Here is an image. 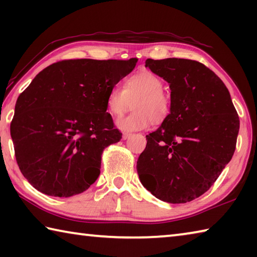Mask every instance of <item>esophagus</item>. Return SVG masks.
I'll return each mask as SVG.
<instances>
[{
	"label": "esophagus",
	"instance_id": "obj_1",
	"mask_svg": "<svg viewBox=\"0 0 257 257\" xmlns=\"http://www.w3.org/2000/svg\"><path fill=\"white\" fill-rule=\"evenodd\" d=\"M130 136H132V134H129V133H124V134L122 135V139H128Z\"/></svg>",
	"mask_w": 257,
	"mask_h": 257
}]
</instances>
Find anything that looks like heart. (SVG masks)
I'll return each mask as SVG.
<instances>
[{"instance_id": "b5f03b06", "label": "heart", "mask_w": 257, "mask_h": 257, "mask_svg": "<svg viewBox=\"0 0 257 257\" xmlns=\"http://www.w3.org/2000/svg\"><path fill=\"white\" fill-rule=\"evenodd\" d=\"M134 101V111L116 121L123 132L146 129L152 121L160 123L168 118L171 97L163 89V81L151 71H139L130 76L124 88L114 86L108 92L106 105L113 115L120 116L129 110Z\"/></svg>"}]
</instances>
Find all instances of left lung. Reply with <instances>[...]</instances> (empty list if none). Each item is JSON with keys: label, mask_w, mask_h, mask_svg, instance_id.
Segmentation results:
<instances>
[{"label": "left lung", "mask_w": 257, "mask_h": 257, "mask_svg": "<svg viewBox=\"0 0 257 257\" xmlns=\"http://www.w3.org/2000/svg\"><path fill=\"white\" fill-rule=\"evenodd\" d=\"M145 67L169 82L171 110L146 136L139 179L161 201L190 202L211 188L231 160L239 116L223 81L203 63L147 59Z\"/></svg>", "instance_id": "obj_1"}]
</instances>
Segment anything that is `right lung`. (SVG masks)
<instances>
[{
	"mask_svg": "<svg viewBox=\"0 0 257 257\" xmlns=\"http://www.w3.org/2000/svg\"><path fill=\"white\" fill-rule=\"evenodd\" d=\"M137 61H59L19 95L10 133L17 163L34 188L70 197L96 181L104 149L122 137L106 112L108 92Z\"/></svg>",
	"mask_w": 257,
	"mask_h": 257,
	"instance_id": "1",
	"label": "right lung"
}]
</instances>
